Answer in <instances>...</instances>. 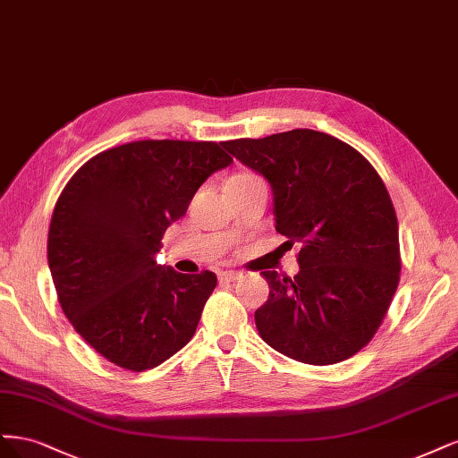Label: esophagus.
Instances as JSON below:
<instances>
[{"label":"esophagus","instance_id":"1","mask_svg":"<svg viewBox=\"0 0 458 458\" xmlns=\"http://www.w3.org/2000/svg\"><path fill=\"white\" fill-rule=\"evenodd\" d=\"M243 274L238 270H226V272H220L218 279L220 282H235V279H240Z\"/></svg>","mask_w":458,"mask_h":458}]
</instances>
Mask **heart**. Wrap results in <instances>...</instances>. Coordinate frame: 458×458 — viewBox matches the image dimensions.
<instances>
[{
	"label": "heart",
	"instance_id": "1",
	"mask_svg": "<svg viewBox=\"0 0 458 458\" xmlns=\"http://www.w3.org/2000/svg\"><path fill=\"white\" fill-rule=\"evenodd\" d=\"M260 176H257V174H253V173H240V174H235V176H232V179L228 181V184H240V182H250V181H259Z\"/></svg>",
	"mask_w": 458,
	"mask_h": 458
}]
</instances>
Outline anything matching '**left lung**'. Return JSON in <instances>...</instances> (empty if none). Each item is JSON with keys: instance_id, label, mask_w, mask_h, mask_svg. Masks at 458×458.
I'll return each mask as SVG.
<instances>
[{"instance_id": "left-lung-1", "label": "left lung", "mask_w": 458, "mask_h": 458, "mask_svg": "<svg viewBox=\"0 0 458 458\" xmlns=\"http://www.w3.org/2000/svg\"><path fill=\"white\" fill-rule=\"evenodd\" d=\"M223 146L267 176L276 230L302 245L293 279L262 272V341L310 365L352 358L371 343L400 284L397 216L380 174L350 144L312 129Z\"/></svg>"}]
</instances>
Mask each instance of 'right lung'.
Listing matches in <instances>:
<instances>
[{
    "label": "right lung",
    "mask_w": 458,
    "mask_h": 458,
    "mask_svg": "<svg viewBox=\"0 0 458 458\" xmlns=\"http://www.w3.org/2000/svg\"><path fill=\"white\" fill-rule=\"evenodd\" d=\"M232 164L213 140H137L93 156L56 199L47 259L64 316L127 371L169 360L194 336L216 276L156 255L208 176Z\"/></svg>",
    "instance_id": "obj_1"
}]
</instances>
